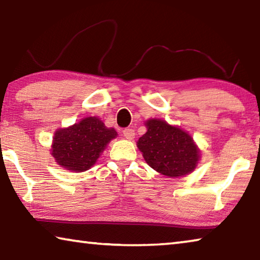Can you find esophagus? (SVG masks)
Here are the masks:
<instances>
[{"label":"esophagus","mask_w":260,"mask_h":260,"mask_svg":"<svg viewBox=\"0 0 260 260\" xmlns=\"http://www.w3.org/2000/svg\"><path fill=\"white\" fill-rule=\"evenodd\" d=\"M122 134H124V136L127 140H133L135 136V131L133 128H125L122 131Z\"/></svg>","instance_id":"1"}]
</instances>
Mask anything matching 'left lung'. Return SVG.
Returning <instances> with one entry per match:
<instances>
[{
  "instance_id": "left-lung-1",
  "label": "left lung",
  "mask_w": 260,
  "mask_h": 260,
  "mask_svg": "<svg viewBox=\"0 0 260 260\" xmlns=\"http://www.w3.org/2000/svg\"><path fill=\"white\" fill-rule=\"evenodd\" d=\"M147 133L138 141L148 165L166 177L177 178L196 167L200 151L191 136L164 120L147 121Z\"/></svg>"
}]
</instances>
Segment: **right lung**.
I'll return each mask as SVG.
<instances>
[{
  "mask_svg": "<svg viewBox=\"0 0 260 260\" xmlns=\"http://www.w3.org/2000/svg\"><path fill=\"white\" fill-rule=\"evenodd\" d=\"M116 136L117 132L105 127L98 118H85L79 124L56 132L51 153L60 166L83 172L95 164L101 152Z\"/></svg>",
  "mask_w": 260,
  "mask_h": 260,
  "instance_id": "obj_1",
  "label": "right lung"
}]
</instances>
